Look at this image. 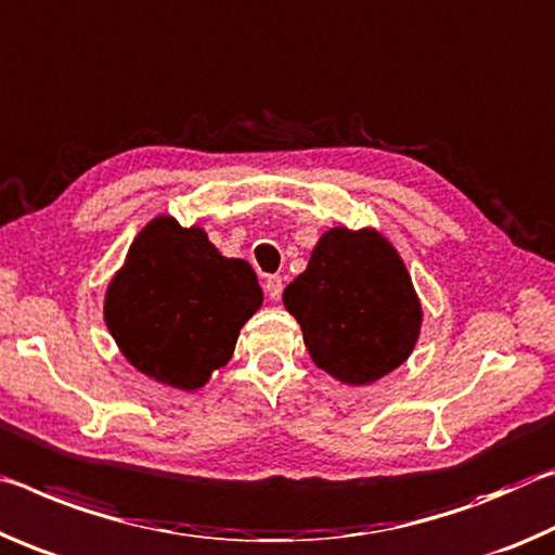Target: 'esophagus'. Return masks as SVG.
<instances>
[{"label":"esophagus","mask_w":555,"mask_h":555,"mask_svg":"<svg viewBox=\"0 0 555 555\" xmlns=\"http://www.w3.org/2000/svg\"><path fill=\"white\" fill-rule=\"evenodd\" d=\"M266 293H268L270 299H280V295H283V278L270 275L266 280Z\"/></svg>","instance_id":"34e87169"}]
</instances>
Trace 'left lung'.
Masks as SVG:
<instances>
[{
	"mask_svg": "<svg viewBox=\"0 0 555 555\" xmlns=\"http://www.w3.org/2000/svg\"><path fill=\"white\" fill-rule=\"evenodd\" d=\"M283 302L317 366L351 386L401 366L421 334L411 275L393 245L371 229L326 231Z\"/></svg>",
	"mask_w": 555,
	"mask_h": 555,
	"instance_id": "8db88e82",
	"label": "left lung"
}]
</instances>
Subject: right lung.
Masks as SVG:
<instances>
[{
    "label": "right lung",
    "instance_id": "right-lung-1",
    "mask_svg": "<svg viewBox=\"0 0 555 555\" xmlns=\"http://www.w3.org/2000/svg\"><path fill=\"white\" fill-rule=\"evenodd\" d=\"M262 302L256 270L223 258L202 229L154 218L105 295V322L125 359L159 384L204 386L231 359Z\"/></svg>",
    "mask_w": 555,
    "mask_h": 555
}]
</instances>
